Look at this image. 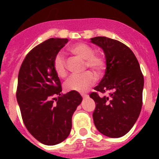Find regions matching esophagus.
Here are the masks:
<instances>
[{
    "label": "esophagus",
    "instance_id": "34e87169",
    "mask_svg": "<svg viewBox=\"0 0 159 159\" xmlns=\"http://www.w3.org/2000/svg\"><path fill=\"white\" fill-rule=\"evenodd\" d=\"M82 98H87V97H88V95H87V94H82Z\"/></svg>",
    "mask_w": 159,
    "mask_h": 159
}]
</instances>
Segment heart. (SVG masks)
Here are the masks:
<instances>
[{
	"mask_svg": "<svg viewBox=\"0 0 159 159\" xmlns=\"http://www.w3.org/2000/svg\"><path fill=\"white\" fill-rule=\"evenodd\" d=\"M70 53L84 59L83 68H91L97 75L104 72L106 67V59L101 53H94V48L85 43H77L68 48ZM53 69L60 77L67 76V63L62 54H57L53 58ZM96 77L91 71H86L81 74L72 75L65 82L64 88L67 92H84L92 87Z\"/></svg>",
	"mask_w": 159,
	"mask_h": 159,
	"instance_id": "obj_1",
	"label": "heart"
}]
</instances>
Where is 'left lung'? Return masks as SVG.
<instances>
[{
	"label": "left lung",
	"mask_w": 159,
	"mask_h": 159,
	"mask_svg": "<svg viewBox=\"0 0 159 159\" xmlns=\"http://www.w3.org/2000/svg\"><path fill=\"white\" fill-rule=\"evenodd\" d=\"M91 39L104 50L106 59L104 77L90 94L96 103L93 120L102 134L120 138L130 130L140 114L143 73L128 46L102 36ZM99 93L108 95L100 97Z\"/></svg>",
	"instance_id": "1"
}]
</instances>
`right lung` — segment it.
<instances>
[{
	"label": "right lung",
	"instance_id": "add662e5",
	"mask_svg": "<svg viewBox=\"0 0 159 159\" xmlns=\"http://www.w3.org/2000/svg\"><path fill=\"white\" fill-rule=\"evenodd\" d=\"M67 42L52 38L39 43L26 55L19 71L16 98L22 120L29 132L46 145L67 138L72 115L82 101L77 92L61 94V82L53 69V58Z\"/></svg>",
	"mask_w": 159,
	"mask_h": 159
}]
</instances>
